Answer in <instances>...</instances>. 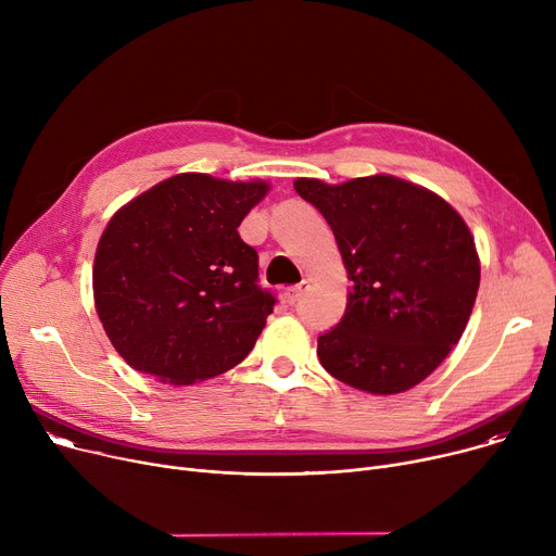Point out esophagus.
<instances>
[{
  "mask_svg": "<svg viewBox=\"0 0 556 556\" xmlns=\"http://www.w3.org/2000/svg\"><path fill=\"white\" fill-rule=\"evenodd\" d=\"M309 289V282L307 280H303V282H298L295 287H289L287 291H285V303L287 305H295L298 301H301V298L305 295V291Z\"/></svg>",
  "mask_w": 556,
  "mask_h": 556,
  "instance_id": "34e87169",
  "label": "esophagus"
}]
</instances>
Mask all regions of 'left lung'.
I'll use <instances>...</instances> for the list:
<instances>
[{
	"instance_id": "1",
	"label": "left lung",
	"mask_w": 556,
	"mask_h": 556,
	"mask_svg": "<svg viewBox=\"0 0 556 556\" xmlns=\"http://www.w3.org/2000/svg\"><path fill=\"white\" fill-rule=\"evenodd\" d=\"M293 189L331 227L352 289L343 320L318 336L320 365L369 394H401L430 376L472 314L481 263L458 211L434 191L378 174Z\"/></svg>"
}]
</instances>
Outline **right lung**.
Segmentation results:
<instances>
[{
	"label": "right lung",
	"mask_w": 556,
	"mask_h": 556,
	"mask_svg": "<svg viewBox=\"0 0 556 556\" xmlns=\"http://www.w3.org/2000/svg\"><path fill=\"white\" fill-rule=\"evenodd\" d=\"M269 182L178 174L113 213L93 263L96 312L115 352L168 386L225 374L274 312L238 227Z\"/></svg>",
	"instance_id": "add662e5"
}]
</instances>
